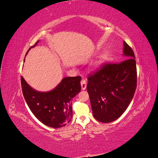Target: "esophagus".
Listing matches in <instances>:
<instances>
[{
  "mask_svg": "<svg viewBox=\"0 0 158 158\" xmlns=\"http://www.w3.org/2000/svg\"><path fill=\"white\" fill-rule=\"evenodd\" d=\"M86 85H87V81L85 79H82L81 80V86H82V89H85L86 88Z\"/></svg>",
  "mask_w": 158,
  "mask_h": 158,
  "instance_id": "1",
  "label": "esophagus"
}]
</instances>
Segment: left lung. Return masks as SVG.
<instances>
[{"instance_id": "left-lung-1", "label": "left lung", "mask_w": 158, "mask_h": 158, "mask_svg": "<svg viewBox=\"0 0 158 158\" xmlns=\"http://www.w3.org/2000/svg\"><path fill=\"white\" fill-rule=\"evenodd\" d=\"M121 63H105L88 77L87 90L94 117L99 122L115 121L125 112L135 95L137 85L135 56L123 41Z\"/></svg>"}]
</instances>
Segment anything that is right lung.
I'll list each match as a JSON object with an SVG mask.
<instances>
[{
    "label": "right lung",
    "instance_id": "obj_1",
    "mask_svg": "<svg viewBox=\"0 0 158 158\" xmlns=\"http://www.w3.org/2000/svg\"><path fill=\"white\" fill-rule=\"evenodd\" d=\"M80 81L81 76L66 77L54 89L48 92H37L32 89L22 76L21 85L23 97L35 117L44 125L57 128L64 127L71 121L72 101L80 92Z\"/></svg>",
    "mask_w": 158,
    "mask_h": 158
}]
</instances>
